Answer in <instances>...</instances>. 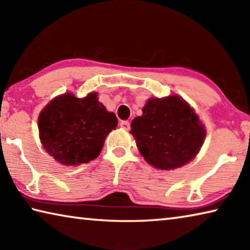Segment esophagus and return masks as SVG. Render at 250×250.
Returning <instances> with one entry per match:
<instances>
[{"instance_id":"obj_1","label":"esophagus","mask_w":250,"mask_h":250,"mask_svg":"<svg viewBox=\"0 0 250 250\" xmlns=\"http://www.w3.org/2000/svg\"><path fill=\"white\" fill-rule=\"evenodd\" d=\"M120 126L125 130H129L130 129V122L129 121H121Z\"/></svg>"}]
</instances>
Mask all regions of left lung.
Returning <instances> with one entry per match:
<instances>
[{
    "mask_svg": "<svg viewBox=\"0 0 250 250\" xmlns=\"http://www.w3.org/2000/svg\"><path fill=\"white\" fill-rule=\"evenodd\" d=\"M143 115L131 122V134L151 166L173 170L189 162L205 139L204 125L193 109L177 96L150 99Z\"/></svg>",
    "mask_w": 250,
    "mask_h": 250,
    "instance_id": "1",
    "label": "left lung"
}]
</instances>
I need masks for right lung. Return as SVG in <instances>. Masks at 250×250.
<instances>
[{"instance_id": "add662e5", "label": "right lung", "mask_w": 250, "mask_h": 250, "mask_svg": "<svg viewBox=\"0 0 250 250\" xmlns=\"http://www.w3.org/2000/svg\"><path fill=\"white\" fill-rule=\"evenodd\" d=\"M118 119L97 100L96 92L84 98L65 94L46 105L39 118L44 149L65 166H78L96 159Z\"/></svg>"}]
</instances>
